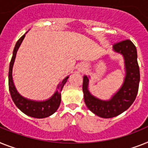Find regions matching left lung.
Masks as SVG:
<instances>
[{"instance_id": "8db88e82", "label": "left lung", "mask_w": 148, "mask_h": 148, "mask_svg": "<svg viewBox=\"0 0 148 148\" xmlns=\"http://www.w3.org/2000/svg\"><path fill=\"white\" fill-rule=\"evenodd\" d=\"M113 51L122 55L125 63V75L120 88L109 100H101L88 90L90 76H83L82 90L84 101L90 110L101 118H112L119 115L135 101L138 91L140 71L137 60V50L129 40L113 45Z\"/></svg>"}]
</instances>
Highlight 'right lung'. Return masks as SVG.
Segmentation results:
<instances>
[{"instance_id": "add662e5", "label": "right lung", "mask_w": 148, "mask_h": 148, "mask_svg": "<svg viewBox=\"0 0 148 148\" xmlns=\"http://www.w3.org/2000/svg\"><path fill=\"white\" fill-rule=\"evenodd\" d=\"M27 32H25V34ZM25 34H24L17 41L15 47L13 49V57H12L10 63L9 76H8V79H9V90L13 102L16 104V106L23 113H24L25 115L29 116L38 118V119H42V118H46V117L51 116L58 109L61 101L60 92L64 85L67 82V79H68L69 76L66 77L65 79L57 85V90L54 92V94L50 98L47 99L45 101H33V100H30V99H28L22 96L18 92V91H17L15 87V85L13 83V67L16 59V55L17 51L19 49V46L21 45L23 39L25 36Z\"/></svg>"}]
</instances>
